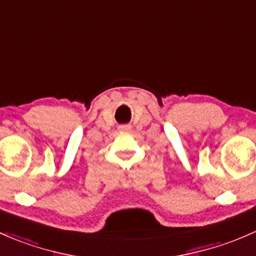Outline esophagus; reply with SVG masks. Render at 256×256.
Here are the masks:
<instances>
[{
  "mask_svg": "<svg viewBox=\"0 0 256 256\" xmlns=\"http://www.w3.org/2000/svg\"><path fill=\"white\" fill-rule=\"evenodd\" d=\"M119 131L120 132H128V131H131V126H128V125L119 126Z\"/></svg>",
  "mask_w": 256,
  "mask_h": 256,
  "instance_id": "obj_1",
  "label": "esophagus"
}]
</instances>
